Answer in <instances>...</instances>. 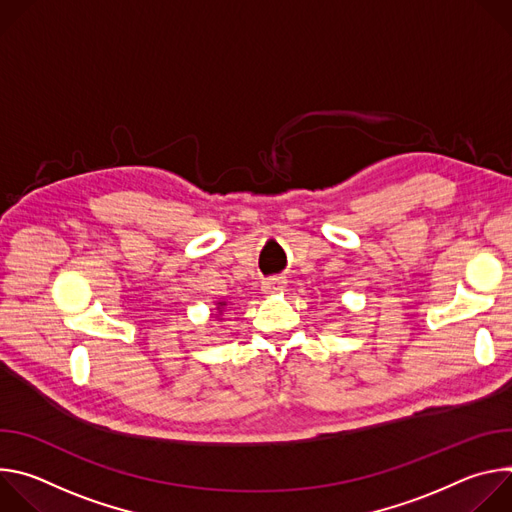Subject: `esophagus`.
Returning a JSON list of instances; mask_svg holds the SVG:
<instances>
[{
	"instance_id": "obj_1",
	"label": "esophagus",
	"mask_w": 512,
	"mask_h": 512,
	"mask_svg": "<svg viewBox=\"0 0 512 512\" xmlns=\"http://www.w3.org/2000/svg\"><path fill=\"white\" fill-rule=\"evenodd\" d=\"M285 287V279L283 277H271V279H265L261 289L265 291V294H275V291H281Z\"/></svg>"
}]
</instances>
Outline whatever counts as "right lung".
<instances>
[{"label":"right lung","instance_id":"right-lung-1","mask_svg":"<svg viewBox=\"0 0 512 512\" xmlns=\"http://www.w3.org/2000/svg\"><path fill=\"white\" fill-rule=\"evenodd\" d=\"M221 306H225V304H221ZM218 310H221V308H218ZM221 314H223V312H221Z\"/></svg>","mask_w":512,"mask_h":512}]
</instances>
